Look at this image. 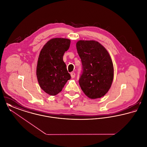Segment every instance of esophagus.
Here are the masks:
<instances>
[{
  "label": "esophagus",
  "mask_w": 147,
  "mask_h": 147,
  "mask_svg": "<svg viewBox=\"0 0 147 147\" xmlns=\"http://www.w3.org/2000/svg\"><path fill=\"white\" fill-rule=\"evenodd\" d=\"M70 76H71V77L72 78H74L75 76H76V74H75V73L74 72H71V73H70Z\"/></svg>",
  "instance_id": "obj_1"
}]
</instances>
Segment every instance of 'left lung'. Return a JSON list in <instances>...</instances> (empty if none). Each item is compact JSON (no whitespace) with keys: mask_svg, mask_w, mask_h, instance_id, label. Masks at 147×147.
Listing matches in <instances>:
<instances>
[{"mask_svg":"<svg viewBox=\"0 0 147 147\" xmlns=\"http://www.w3.org/2000/svg\"><path fill=\"white\" fill-rule=\"evenodd\" d=\"M77 52L83 67L79 83L90 98L104 96L112 85L113 66L109 52L100 43L93 40H79Z\"/></svg>","mask_w":147,"mask_h":147,"instance_id":"left-lung-1","label":"left lung"}]
</instances>
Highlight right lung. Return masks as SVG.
I'll return each instance as SVG.
<instances>
[{
    "instance_id": "obj_1",
    "label": "right lung",
    "mask_w": 147,
    "mask_h": 147,
    "mask_svg": "<svg viewBox=\"0 0 147 147\" xmlns=\"http://www.w3.org/2000/svg\"><path fill=\"white\" fill-rule=\"evenodd\" d=\"M70 44L69 39L54 38L44 45L40 53L36 68L37 80L42 90L50 95L60 92L71 78L63 60Z\"/></svg>"
}]
</instances>
